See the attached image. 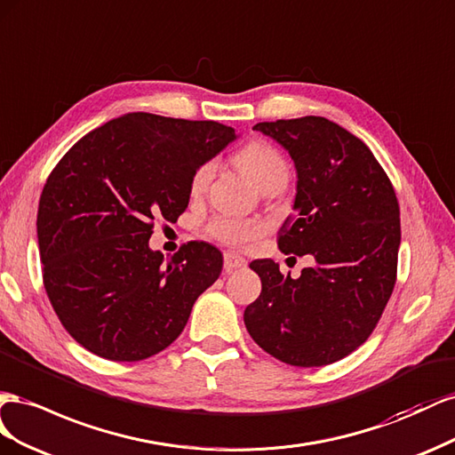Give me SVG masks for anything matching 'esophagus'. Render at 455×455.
Returning <instances> with one entry per match:
<instances>
[{
  "mask_svg": "<svg viewBox=\"0 0 455 455\" xmlns=\"http://www.w3.org/2000/svg\"><path fill=\"white\" fill-rule=\"evenodd\" d=\"M223 263H225V270L227 272L235 270V268H242V267L248 265V261H245V259L240 253H236V251H225Z\"/></svg>",
  "mask_w": 455,
  "mask_h": 455,
  "instance_id": "esophagus-1",
  "label": "esophagus"
}]
</instances>
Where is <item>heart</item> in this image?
<instances>
[{
  "label": "heart",
  "mask_w": 455,
  "mask_h": 455,
  "mask_svg": "<svg viewBox=\"0 0 455 455\" xmlns=\"http://www.w3.org/2000/svg\"><path fill=\"white\" fill-rule=\"evenodd\" d=\"M236 162L263 190L280 183H288L290 179V165L282 152L265 140H253L248 147H243L236 156ZM215 170V160H207L196 167L190 179L192 196H202L210 187ZM207 232L219 242L242 248V245L253 242L261 235V225L238 215H215L207 225Z\"/></svg>",
  "instance_id": "1"
}]
</instances>
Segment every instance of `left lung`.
<instances>
[{
    "label": "left lung",
    "mask_w": 455,
    "mask_h": 455,
    "mask_svg": "<svg viewBox=\"0 0 455 455\" xmlns=\"http://www.w3.org/2000/svg\"><path fill=\"white\" fill-rule=\"evenodd\" d=\"M253 129L280 142L297 170L293 213L278 232V248L313 255L315 265L291 278L272 259L253 261L261 295L243 310L245 328L285 364L326 366L368 339L393 293L396 194L364 142L326 118L261 122Z\"/></svg>",
    "instance_id": "1"
}]
</instances>
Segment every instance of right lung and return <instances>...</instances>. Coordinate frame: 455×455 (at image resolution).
I'll list each match as a JSON object with an SVG mask.
<instances>
[{
  "mask_svg": "<svg viewBox=\"0 0 455 455\" xmlns=\"http://www.w3.org/2000/svg\"><path fill=\"white\" fill-rule=\"evenodd\" d=\"M235 139L217 122L132 112L82 137L51 172L37 207L44 285L89 353L145 360L185 330L223 255L188 242L165 261L148 245L154 219L175 223L192 173Z\"/></svg>",
  "mask_w": 455,
  "mask_h": 455,
  "instance_id": "obj_1",
  "label": "right lung"
}]
</instances>
